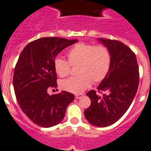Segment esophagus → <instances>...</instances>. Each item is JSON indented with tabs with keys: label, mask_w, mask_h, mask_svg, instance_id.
I'll return each instance as SVG.
<instances>
[{
	"label": "esophagus",
	"mask_w": 151,
	"mask_h": 151,
	"mask_svg": "<svg viewBox=\"0 0 151 151\" xmlns=\"http://www.w3.org/2000/svg\"><path fill=\"white\" fill-rule=\"evenodd\" d=\"M83 96H84V95L81 94V93H80V94H76L75 95V98H76V99H81Z\"/></svg>",
	"instance_id": "1"
}]
</instances>
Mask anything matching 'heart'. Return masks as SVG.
I'll list each match as a JSON object with an SVG mask.
<instances>
[{"label":"heart","mask_w":151,"mask_h":151,"mask_svg":"<svg viewBox=\"0 0 151 151\" xmlns=\"http://www.w3.org/2000/svg\"><path fill=\"white\" fill-rule=\"evenodd\" d=\"M68 61L62 58L54 60V69L60 78L68 76L71 66H77L76 77L62 81L60 88L66 92L79 94L91 85L92 81H103L110 72L112 55L104 45L78 43L67 52Z\"/></svg>","instance_id":"obj_1"}]
</instances>
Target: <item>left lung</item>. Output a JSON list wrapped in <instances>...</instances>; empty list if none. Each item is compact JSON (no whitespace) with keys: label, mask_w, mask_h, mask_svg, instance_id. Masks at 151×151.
<instances>
[{"label":"left lung","mask_w":151,"mask_h":151,"mask_svg":"<svg viewBox=\"0 0 151 151\" xmlns=\"http://www.w3.org/2000/svg\"><path fill=\"white\" fill-rule=\"evenodd\" d=\"M99 40L110 49L112 63L97 92H87L91 105L85 110V116L90 124L106 127L117 122L129 108L138 89L139 73L136 55L131 48L116 40Z\"/></svg>","instance_id":"1"}]
</instances>
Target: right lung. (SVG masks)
Wrapping results in <instances>:
<instances>
[{
	"instance_id": "right-lung-1",
	"label": "right lung",
	"mask_w": 151,
	"mask_h": 151,
	"mask_svg": "<svg viewBox=\"0 0 151 151\" xmlns=\"http://www.w3.org/2000/svg\"><path fill=\"white\" fill-rule=\"evenodd\" d=\"M77 39L42 37L29 42L20 54L13 76V86L21 110L34 124L43 128L56 125L63 121L66 107L73 102L72 93L62 91L48 95L57 88L55 58Z\"/></svg>"
}]
</instances>
